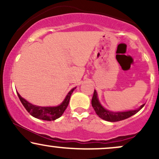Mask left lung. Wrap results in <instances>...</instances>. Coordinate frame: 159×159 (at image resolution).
Returning <instances> with one entry per match:
<instances>
[{
    "label": "left lung",
    "mask_w": 159,
    "mask_h": 159,
    "mask_svg": "<svg viewBox=\"0 0 159 159\" xmlns=\"http://www.w3.org/2000/svg\"><path fill=\"white\" fill-rule=\"evenodd\" d=\"M91 103H92V106L93 107L95 111H96V114L102 120H105L106 121L109 122H117L120 121V120L127 119V118L130 117V116H133L134 114H137L144 106V105H145V104H143L139 108L136 109V110L120 111V112H114V111H108L107 109H105L101 105V103L99 102L97 93H96V90H94V93L93 96Z\"/></svg>",
    "instance_id": "8db88e82"
}]
</instances>
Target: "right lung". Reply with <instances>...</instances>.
Instances as JSON below:
<instances>
[{
  "label": "right lung",
  "mask_w": 159,
  "mask_h": 159,
  "mask_svg": "<svg viewBox=\"0 0 159 159\" xmlns=\"http://www.w3.org/2000/svg\"><path fill=\"white\" fill-rule=\"evenodd\" d=\"M75 88L76 87H75V88L72 89V90L69 91L68 94L66 95V96L64 98V100L63 101V102L61 105L54 107L36 106V105H34L31 103L28 102L27 100H25V98L20 96L19 93H17V94L20 101L22 103L23 106L25 107L27 112L31 115V116L39 120L52 121V120H55L56 119H58V118L61 117L62 116V114H63V112H64L67 106H68L71 95H72Z\"/></svg>",
  "instance_id": "right-lung-1"
}]
</instances>
